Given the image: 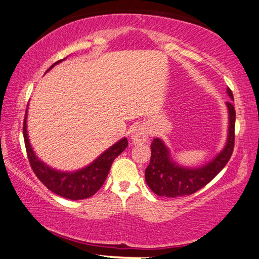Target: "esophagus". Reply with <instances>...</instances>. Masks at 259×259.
<instances>
[{"label": "esophagus", "mask_w": 259, "mask_h": 259, "mask_svg": "<svg viewBox=\"0 0 259 259\" xmlns=\"http://www.w3.org/2000/svg\"><path fill=\"white\" fill-rule=\"evenodd\" d=\"M131 140L134 144H141L148 141V127L146 125H139L132 131Z\"/></svg>", "instance_id": "34e87169"}]
</instances>
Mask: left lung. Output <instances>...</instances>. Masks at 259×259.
I'll use <instances>...</instances> for the list:
<instances>
[{
  "mask_svg": "<svg viewBox=\"0 0 259 259\" xmlns=\"http://www.w3.org/2000/svg\"><path fill=\"white\" fill-rule=\"evenodd\" d=\"M227 94L234 101L232 91L227 88ZM228 111L227 141L222 151L216 156L199 167H186L171 158L169 148L163 140H153L151 144V162L145 170V180L148 187L165 197H180L191 195L204 187L225 167L231 158L235 141V118L236 112L231 102H226Z\"/></svg>",
  "mask_w": 259,
  "mask_h": 259,
  "instance_id": "obj_1",
  "label": "left lung"
}]
</instances>
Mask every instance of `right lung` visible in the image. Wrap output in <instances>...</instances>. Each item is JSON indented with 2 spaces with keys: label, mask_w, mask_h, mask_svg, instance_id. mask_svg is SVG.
<instances>
[{
  "label": "right lung",
  "mask_w": 259,
  "mask_h": 259,
  "mask_svg": "<svg viewBox=\"0 0 259 259\" xmlns=\"http://www.w3.org/2000/svg\"><path fill=\"white\" fill-rule=\"evenodd\" d=\"M65 59L54 63L47 72H49L51 68H53L55 65L63 62ZM26 120L27 108L25 113L24 124H23V135H24L27 157L28 160H30L33 171L35 173L38 180L51 192L59 195V196L72 200L89 198L99 191L106 180L114 159L123 151H125V148L128 145L127 139L124 137V139L119 140L110 148H107L106 151L103 152L99 157L95 158L93 162L88 166H85V167L74 171H63L51 167V166L45 164L43 160L36 156L35 152L32 148L30 140H28Z\"/></svg>",
  "instance_id": "right-lung-1"
}]
</instances>
